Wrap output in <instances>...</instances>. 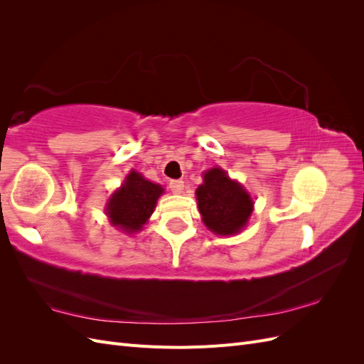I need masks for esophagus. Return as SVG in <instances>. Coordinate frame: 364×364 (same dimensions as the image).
Segmentation results:
<instances>
[{"mask_svg": "<svg viewBox=\"0 0 364 364\" xmlns=\"http://www.w3.org/2000/svg\"><path fill=\"white\" fill-rule=\"evenodd\" d=\"M170 190L174 193V194H181L182 191H183V181H178V179H174V181H170Z\"/></svg>", "mask_w": 364, "mask_h": 364, "instance_id": "34e87169", "label": "esophagus"}]
</instances>
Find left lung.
<instances>
[{
    "label": "left lung",
    "mask_w": 364,
    "mask_h": 364,
    "mask_svg": "<svg viewBox=\"0 0 364 364\" xmlns=\"http://www.w3.org/2000/svg\"><path fill=\"white\" fill-rule=\"evenodd\" d=\"M196 197L205 226L217 235L238 234L253 211V200L245 186L220 167L205 171Z\"/></svg>",
    "instance_id": "left-lung-1"
}]
</instances>
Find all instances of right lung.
<instances>
[{
  "label": "right lung",
  "instance_id": "right-lung-1",
  "mask_svg": "<svg viewBox=\"0 0 364 364\" xmlns=\"http://www.w3.org/2000/svg\"><path fill=\"white\" fill-rule=\"evenodd\" d=\"M164 188L159 183L147 181L141 173L132 170L123 185L111 196L106 214L112 226L121 232L135 234L147 223Z\"/></svg>",
  "mask_w": 364,
  "mask_h": 364
}]
</instances>
